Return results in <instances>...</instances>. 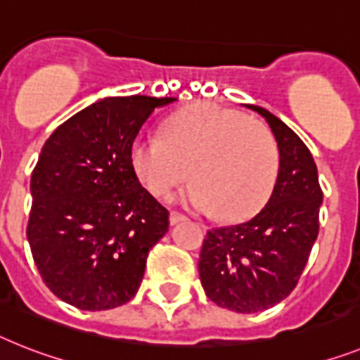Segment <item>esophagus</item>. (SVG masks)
I'll list each match as a JSON object with an SVG mask.
<instances>
[{
  "instance_id": "obj_1",
  "label": "esophagus",
  "mask_w": 360,
  "mask_h": 360,
  "mask_svg": "<svg viewBox=\"0 0 360 360\" xmlns=\"http://www.w3.org/2000/svg\"><path fill=\"white\" fill-rule=\"evenodd\" d=\"M186 219L187 217L180 212H171V215H169V221H171V224H178V222L186 221Z\"/></svg>"
}]
</instances>
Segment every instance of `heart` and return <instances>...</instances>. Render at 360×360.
I'll use <instances>...</instances> for the list:
<instances>
[{
  "instance_id": "b5f03b06",
  "label": "heart",
  "mask_w": 360,
  "mask_h": 360,
  "mask_svg": "<svg viewBox=\"0 0 360 360\" xmlns=\"http://www.w3.org/2000/svg\"><path fill=\"white\" fill-rule=\"evenodd\" d=\"M129 162L154 197L193 176L182 193L186 204L224 221H243L259 212L274 189L280 150L259 121L219 105H193L163 123L162 136L138 134Z\"/></svg>"
}]
</instances>
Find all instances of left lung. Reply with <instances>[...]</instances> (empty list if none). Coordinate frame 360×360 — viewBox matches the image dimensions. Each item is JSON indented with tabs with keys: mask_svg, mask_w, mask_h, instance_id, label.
Segmentation results:
<instances>
[{
	"mask_svg": "<svg viewBox=\"0 0 360 360\" xmlns=\"http://www.w3.org/2000/svg\"><path fill=\"white\" fill-rule=\"evenodd\" d=\"M263 115L280 150V169L269 202L250 221L207 231L198 259L204 292L219 307L259 313L294 290L319 237L322 189L305 143L269 110Z\"/></svg>",
	"mask_w": 360,
	"mask_h": 360,
	"instance_id": "8db88e82",
	"label": "left lung"
}]
</instances>
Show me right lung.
Segmentation results:
<instances>
[{
  "label": "right lung",
  "mask_w": 360,
  "mask_h": 360,
  "mask_svg": "<svg viewBox=\"0 0 360 360\" xmlns=\"http://www.w3.org/2000/svg\"><path fill=\"white\" fill-rule=\"evenodd\" d=\"M174 97H105L49 136L31 176L27 239L44 283L82 311L136 296L169 212L139 184L129 147Z\"/></svg>",
  "instance_id": "obj_1"
}]
</instances>
